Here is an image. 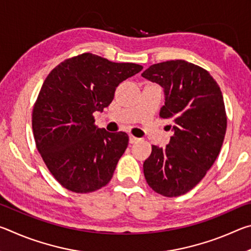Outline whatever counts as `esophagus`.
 Returning a JSON list of instances; mask_svg holds the SVG:
<instances>
[{"instance_id":"esophagus-1","label":"esophagus","mask_w":251,"mask_h":251,"mask_svg":"<svg viewBox=\"0 0 251 251\" xmlns=\"http://www.w3.org/2000/svg\"><path fill=\"white\" fill-rule=\"evenodd\" d=\"M138 141H139V138L135 137V136H133V135H129V143L130 144H135V143H137Z\"/></svg>"}]
</instances>
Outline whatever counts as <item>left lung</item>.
I'll use <instances>...</instances> for the list:
<instances>
[{
	"instance_id": "left-lung-1",
	"label": "left lung",
	"mask_w": 251,
	"mask_h": 251,
	"mask_svg": "<svg viewBox=\"0 0 251 251\" xmlns=\"http://www.w3.org/2000/svg\"><path fill=\"white\" fill-rule=\"evenodd\" d=\"M142 76L164 88L159 115L174 123L168 145L151 146L144 175L157 194L180 196L205 177L219 155L227 128L222 91L206 70L184 59L154 64Z\"/></svg>"
}]
</instances>
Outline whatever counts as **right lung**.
Here are the masks:
<instances>
[{
  "label": "right lung",
  "mask_w": 251,
  "mask_h": 251,
  "mask_svg": "<svg viewBox=\"0 0 251 251\" xmlns=\"http://www.w3.org/2000/svg\"><path fill=\"white\" fill-rule=\"evenodd\" d=\"M142 70L84 53L62 62L44 80L33 108L34 139L49 171L66 189L92 193L112 179L128 135L99 128L93 114L103 112L118 85Z\"/></svg>",
  "instance_id": "right-lung-1"
}]
</instances>
